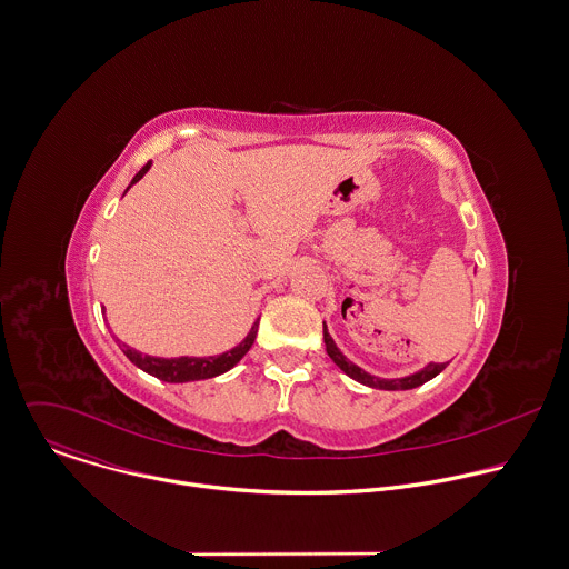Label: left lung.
I'll return each mask as SVG.
<instances>
[{"instance_id":"obj_1","label":"left lung","mask_w":569,"mask_h":569,"mask_svg":"<svg viewBox=\"0 0 569 569\" xmlns=\"http://www.w3.org/2000/svg\"><path fill=\"white\" fill-rule=\"evenodd\" d=\"M323 341H326V352H328V357H330L350 379H355V381H359V383H363V386H368V388H377V390H412V388H419V386H423L426 381L435 379L439 372H443L446 366H448V363H428L426 368H421V370H417V372H412V375H408V377H401V379H381V377H375V375L366 372V370L359 368L357 363H352V361L337 348L335 339H332L330 332H328L326 321H323Z\"/></svg>"}]
</instances>
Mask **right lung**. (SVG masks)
<instances>
[{"instance_id":"1","label":"right lung","mask_w":569,"mask_h":569,"mask_svg":"<svg viewBox=\"0 0 569 569\" xmlns=\"http://www.w3.org/2000/svg\"><path fill=\"white\" fill-rule=\"evenodd\" d=\"M150 166H152V161H148V163L132 177V181H130L128 188H132V183H137V181L150 170ZM128 188H126V192H128ZM257 330H259V319L252 323L250 332L246 335V339H243L241 343H237L234 348H230V350H226V352H221V355H210V357H170V359H166V357L143 355V352H139V350H134V348L121 343L119 339H117V343H119L121 352H123L139 370H143V372H148V375H152V377H157V379H161V381H166V383H188V381L212 379V377H219V375L228 372L230 368H234V366L243 359V355L252 348L254 337H257Z\"/></svg>"}]
</instances>
